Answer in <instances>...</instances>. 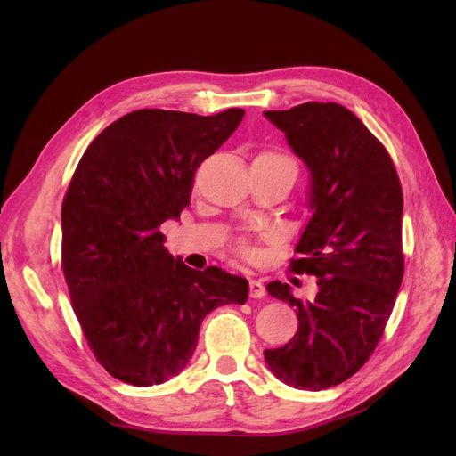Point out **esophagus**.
Listing matches in <instances>:
<instances>
[{
  "label": "esophagus",
  "mask_w": 456,
  "mask_h": 456,
  "mask_svg": "<svg viewBox=\"0 0 456 456\" xmlns=\"http://www.w3.org/2000/svg\"><path fill=\"white\" fill-rule=\"evenodd\" d=\"M249 295L251 298H262L266 295L265 285H262L258 280H249Z\"/></svg>",
  "instance_id": "obj_1"
}]
</instances>
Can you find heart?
I'll list each match as a JSON object with an SVG mask.
<instances>
[{
    "label": "heart",
    "mask_w": 456,
    "mask_h": 456,
    "mask_svg": "<svg viewBox=\"0 0 456 456\" xmlns=\"http://www.w3.org/2000/svg\"><path fill=\"white\" fill-rule=\"evenodd\" d=\"M241 253H243V255L249 253V247H247V245H241Z\"/></svg>",
    "instance_id": "b5f03b06"
}]
</instances>
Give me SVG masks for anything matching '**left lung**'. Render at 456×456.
I'll return each instance as SVG.
<instances>
[{
  "instance_id": "1",
  "label": "left lung",
  "mask_w": 456,
  "mask_h": 456,
  "mask_svg": "<svg viewBox=\"0 0 456 456\" xmlns=\"http://www.w3.org/2000/svg\"><path fill=\"white\" fill-rule=\"evenodd\" d=\"M265 116L310 173L312 216L291 265L317 281L306 302L291 285H266L297 308L298 329L265 360L287 386L320 392L362 369L392 314L403 280L402 184L388 151L348 108L305 102Z\"/></svg>"
}]
</instances>
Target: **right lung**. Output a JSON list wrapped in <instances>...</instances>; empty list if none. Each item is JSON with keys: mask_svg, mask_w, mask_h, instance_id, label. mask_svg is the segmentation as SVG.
Wrapping results in <instances>:
<instances>
[{"mask_svg": "<svg viewBox=\"0 0 456 456\" xmlns=\"http://www.w3.org/2000/svg\"><path fill=\"white\" fill-rule=\"evenodd\" d=\"M243 114L136 110L108 126L79 159L61 211L62 270L89 346L118 380H169L194 355L203 317L245 305V278L188 268L165 249L159 232L181 216L196 169Z\"/></svg>", "mask_w": 456, "mask_h": 456, "instance_id": "right-lung-1", "label": "right lung"}]
</instances>
